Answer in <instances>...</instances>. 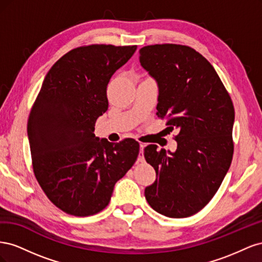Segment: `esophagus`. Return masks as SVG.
I'll return each instance as SVG.
<instances>
[{"mask_svg":"<svg viewBox=\"0 0 262 262\" xmlns=\"http://www.w3.org/2000/svg\"><path fill=\"white\" fill-rule=\"evenodd\" d=\"M144 147L145 144L140 143V149H139V157H138V162H144Z\"/></svg>","mask_w":262,"mask_h":262,"instance_id":"obj_1","label":"esophagus"}]
</instances>
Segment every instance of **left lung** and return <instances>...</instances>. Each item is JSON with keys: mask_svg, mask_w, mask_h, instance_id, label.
Segmentation results:
<instances>
[{"mask_svg": "<svg viewBox=\"0 0 262 262\" xmlns=\"http://www.w3.org/2000/svg\"><path fill=\"white\" fill-rule=\"evenodd\" d=\"M140 63L158 86L156 115L179 130L175 152L155 144L144 148L156 171L145 199L165 216H191L210 202L231 166L232 99L211 63L190 47L146 46Z\"/></svg>", "mask_w": 262, "mask_h": 262, "instance_id": "1", "label": "left lung"}]
</instances>
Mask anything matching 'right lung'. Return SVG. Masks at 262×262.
<instances>
[{"instance_id": "1", "label": "right lung", "mask_w": 262, "mask_h": 262, "mask_svg": "<svg viewBox=\"0 0 262 262\" xmlns=\"http://www.w3.org/2000/svg\"><path fill=\"white\" fill-rule=\"evenodd\" d=\"M136 50L92 45L69 51L47 73L31 108L27 134L35 176L49 200L71 215L104 210L116 182L137 161L136 140L110 143L94 133L108 109L110 77Z\"/></svg>"}]
</instances>
